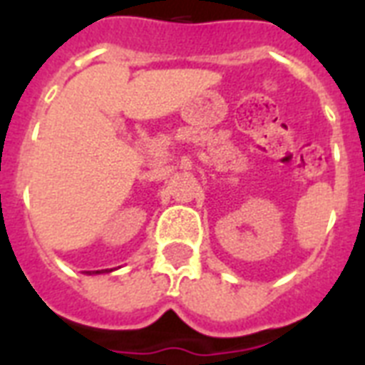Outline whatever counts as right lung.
<instances>
[{"mask_svg": "<svg viewBox=\"0 0 365 365\" xmlns=\"http://www.w3.org/2000/svg\"><path fill=\"white\" fill-rule=\"evenodd\" d=\"M88 272H96V274H98V272H108V269H104V271H88Z\"/></svg>", "mask_w": 365, "mask_h": 365, "instance_id": "right-lung-1", "label": "right lung"}]
</instances>
